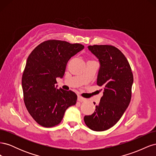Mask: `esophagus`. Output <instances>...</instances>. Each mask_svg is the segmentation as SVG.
I'll list each match as a JSON object with an SVG mask.
<instances>
[{
	"label": "esophagus",
	"mask_w": 156,
	"mask_h": 156,
	"mask_svg": "<svg viewBox=\"0 0 156 156\" xmlns=\"http://www.w3.org/2000/svg\"><path fill=\"white\" fill-rule=\"evenodd\" d=\"M77 100H78V101H80V102H82V101H85V100H86V99H85V98H83V97H81V96H78V97H77Z\"/></svg>",
	"instance_id": "obj_1"
}]
</instances>
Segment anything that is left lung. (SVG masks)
Here are the masks:
<instances>
[{
    "mask_svg": "<svg viewBox=\"0 0 156 156\" xmlns=\"http://www.w3.org/2000/svg\"><path fill=\"white\" fill-rule=\"evenodd\" d=\"M88 48L100 64L97 84L103 88V95L94 112L84 116V121L92 130L102 131L115 126L128 107L133 76L126 56L115 47L94 45Z\"/></svg>",
    "mask_w": 156,
    "mask_h": 156,
    "instance_id": "left-lung-1",
    "label": "left lung"
}]
</instances>
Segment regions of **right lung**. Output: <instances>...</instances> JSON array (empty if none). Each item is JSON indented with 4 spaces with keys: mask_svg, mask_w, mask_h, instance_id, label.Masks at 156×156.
<instances>
[{
    "mask_svg": "<svg viewBox=\"0 0 156 156\" xmlns=\"http://www.w3.org/2000/svg\"><path fill=\"white\" fill-rule=\"evenodd\" d=\"M83 49L81 44L51 40L37 45L28 57L22 76L23 98L29 114L40 126L58 125L66 110L76 103V94L57 89L56 78L63 77L68 60Z\"/></svg>",
    "mask_w": 156,
    "mask_h": 156,
    "instance_id": "1",
    "label": "right lung"
}]
</instances>
